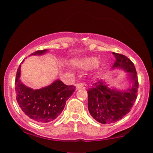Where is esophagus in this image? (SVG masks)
<instances>
[{
    "instance_id": "34e87169",
    "label": "esophagus",
    "mask_w": 153,
    "mask_h": 153,
    "mask_svg": "<svg viewBox=\"0 0 153 153\" xmlns=\"http://www.w3.org/2000/svg\"><path fill=\"white\" fill-rule=\"evenodd\" d=\"M76 88L77 90H79V89H85L86 88V85L85 83H78L76 85Z\"/></svg>"
}]
</instances>
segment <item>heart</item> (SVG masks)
<instances>
[{
	"instance_id": "b5f03b06",
	"label": "heart",
	"mask_w": 153,
	"mask_h": 153,
	"mask_svg": "<svg viewBox=\"0 0 153 153\" xmlns=\"http://www.w3.org/2000/svg\"><path fill=\"white\" fill-rule=\"evenodd\" d=\"M75 64L82 69H91V68H95L99 65V60L95 57L83 58L75 60Z\"/></svg>"
}]
</instances>
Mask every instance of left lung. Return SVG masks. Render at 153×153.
Segmentation results:
<instances>
[{
    "instance_id": "obj_1",
    "label": "left lung",
    "mask_w": 153,
    "mask_h": 153,
    "mask_svg": "<svg viewBox=\"0 0 153 153\" xmlns=\"http://www.w3.org/2000/svg\"><path fill=\"white\" fill-rule=\"evenodd\" d=\"M116 61L113 68L129 73L133 85L127 91L108 88L102 80L95 82L88 92V108L94 119L101 124H111L122 119L130 111L137 96L138 78L134 63L124 54L112 52Z\"/></svg>"
}]
</instances>
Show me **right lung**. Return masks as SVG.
<instances>
[{"instance_id": "obj_1", "label": "right lung", "mask_w": 153, "mask_h": 153, "mask_svg": "<svg viewBox=\"0 0 153 153\" xmlns=\"http://www.w3.org/2000/svg\"><path fill=\"white\" fill-rule=\"evenodd\" d=\"M46 52L47 50H38L31 54L40 55ZM20 75L21 65L16 76L15 90L16 101L23 112L39 124L51 122L57 119L64 109L66 101L75 91L74 85H65L57 80L49 86L34 90L22 83L19 79Z\"/></svg>"}]
</instances>
